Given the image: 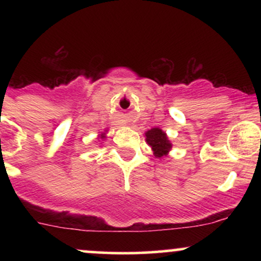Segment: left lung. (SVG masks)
Instances as JSON below:
<instances>
[{"mask_svg": "<svg viewBox=\"0 0 261 261\" xmlns=\"http://www.w3.org/2000/svg\"><path fill=\"white\" fill-rule=\"evenodd\" d=\"M146 141L152 147V151H153L155 157L158 158L167 155L169 149L172 148V145H170L167 135L158 127L151 128L146 133Z\"/></svg>", "mask_w": 261, "mask_h": 261, "instance_id": "left-lung-1", "label": "left lung"}]
</instances>
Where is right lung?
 <instances>
[{
    "label": "right lung",
    "instance_id": "1",
    "mask_svg": "<svg viewBox=\"0 0 261 261\" xmlns=\"http://www.w3.org/2000/svg\"><path fill=\"white\" fill-rule=\"evenodd\" d=\"M104 137H106V136H104V135H101V139H104Z\"/></svg>",
    "mask_w": 261,
    "mask_h": 261
}]
</instances>
